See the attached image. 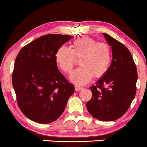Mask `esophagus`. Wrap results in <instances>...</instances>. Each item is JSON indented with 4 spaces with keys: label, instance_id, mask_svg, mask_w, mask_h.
<instances>
[{
    "label": "esophagus",
    "instance_id": "34e87169",
    "mask_svg": "<svg viewBox=\"0 0 147 147\" xmlns=\"http://www.w3.org/2000/svg\"><path fill=\"white\" fill-rule=\"evenodd\" d=\"M82 89V87H79V86H75V90L76 92L80 91V90H81Z\"/></svg>",
    "mask_w": 147,
    "mask_h": 147
}]
</instances>
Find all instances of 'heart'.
Segmentation results:
<instances>
[{"instance_id":"obj_1","label":"heart","mask_w":147,"mask_h":147,"mask_svg":"<svg viewBox=\"0 0 147 147\" xmlns=\"http://www.w3.org/2000/svg\"><path fill=\"white\" fill-rule=\"evenodd\" d=\"M76 58L80 59L81 65L71 74L70 80L78 86L88 83L92 78H102L109 69L112 59L110 46L91 37L76 39L71 48L61 46L55 52L56 63L63 72L70 74L76 64Z\"/></svg>"}]
</instances>
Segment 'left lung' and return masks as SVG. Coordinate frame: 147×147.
<instances>
[{
  "instance_id": "left-lung-1",
  "label": "left lung",
  "mask_w": 147,
  "mask_h": 147,
  "mask_svg": "<svg viewBox=\"0 0 147 147\" xmlns=\"http://www.w3.org/2000/svg\"><path fill=\"white\" fill-rule=\"evenodd\" d=\"M103 35L112 47V60L107 73L90 88L92 97L86 107L96 119L114 121L125 114L135 97L138 74L127 47L108 34Z\"/></svg>"
}]
</instances>
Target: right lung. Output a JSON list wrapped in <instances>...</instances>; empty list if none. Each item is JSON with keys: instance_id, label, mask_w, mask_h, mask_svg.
<instances>
[{"instance_id": "obj_1", "label": "right lung", "mask_w": 147, "mask_h": 147, "mask_svg": "<svg viewBox=\"0 0 147 147\" xmlns=\"http://www.w3.org/2000/svg\"><path fill=\"white\" fill-rule=\"evenodd\" d=\"M73 37L50 34L20 50L12 76L18 106L29 119L41 124L55 121L63 113L74 86L58 69L57 49Z\"/></svg>"}]
</instances>
